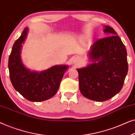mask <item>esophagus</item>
I'll return each instance as SVG.
<instances>
[{
  "label": "esophagus",
  "mask_w": 135,
  "mask_h": 135,
  "mask_svg": "<svg viewBox=\"0 0 135 135\" xmlns=\"http://www.w3.org/2000/svg\"><path fill=\"white\" fill-rule=\"evenodd\" d=\"M75 60V61H78V60H77V59H75V60Z\"/></svg>",
  "instance_id": "esophagus-1"
}]
</instances>
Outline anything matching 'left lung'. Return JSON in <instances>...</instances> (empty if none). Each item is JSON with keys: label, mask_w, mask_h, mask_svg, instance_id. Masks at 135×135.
Segmentation results:
<instances>
[{"label": "left lung", "mask_w": 135, "mask_h": 135, "mask_svg": "<svg viewBox=\"0 0 135 135\" xmlns=\"http://www.w3.org/2000/svg\"><path fill=\"white\" fill-rule=\"evenodd\" d=\"M104 31L109 36L97 40L90 51L93 63L77 69L81 93L99 102L112 98L120 91L128 69L127 50L120 37L109 26Z\"/></svg>", "instance_id": "8db88e82"}]
</instances>
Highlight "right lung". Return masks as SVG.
I'll use <instances>...</instances> for the list:
<instances>
[{
    "label": "right lung",
    "mask_w": 135,
    "mask_h": 135,
    "mask_svg": "<svg viewBox=\"0 0 135 135\" xmlns=\"http://www.w3.org/2000/svg\"><path fill=\"white\" fill-rule=\"evenodd\" d=\"M27 30V28L24 29L13 46L8 58L9 74L15 89L24 98L30 101L40 102L51 98L56 93L68 66H54L40 73L26 69L21 62L20 50Z\"/></svg>",
    "instance_id": "1"
}]
</instances>
